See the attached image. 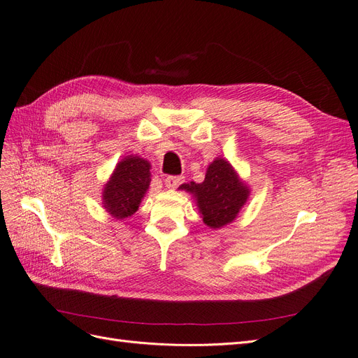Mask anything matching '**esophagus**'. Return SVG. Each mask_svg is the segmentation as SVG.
Wrapping results in <instances>:
<instances>
[{
    "label": "esophagus",
    "instance_id": "esophagus-1",
    "mask_svg": "<svg viewBox=\"0 0 358 358\" xmlns=\"http://www.w3.org/2000/svg\"><path fill=\"white\" fill-rule=\"evenodd\" d=\"M183 179H185L183 176H167L164 179V185L170 189H175L179 187L180 183H183Z\"/></svg>",
    "mask_w": 358,
    "mask_h": 358
}]
</instances>
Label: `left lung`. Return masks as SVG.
<instances>
[{
  "label": "left lung",
  "mask_w": 358,
  "mask_h": 358,
  "mask_svg": "<svg viewBox=\"0 0 358 358\" xmlns=\"http://www.w3.org/2000/svg\"><path fill=\"white\" fill-rule=\"evenodd\" d=\"M180 191H187L195 198L203 222L210 229L232 223L251 194L234 166L222 157L208 164L204 182L183 183Z\"/></svg>",
  "instance_id": "left-lung-1"
}]
</instances>
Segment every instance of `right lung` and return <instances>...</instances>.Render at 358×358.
<instances>
[{
	"label": "right lung",
	"mask_w": 358,
	"mask_h": 358,
	"mask_svg": "<svg viewBox=\"0 0 358 358\" xmlns=\"http://www.w3.org/2000/svg\"><path fill=\"white\" fill-rule=\"evenodd\" d=\"M151 163L139 155H126L103 189V207L111 217L123 220L139 208L151 182Z\"/></svg>",
	"instance_id": "obj_1"
}]
</instances>
